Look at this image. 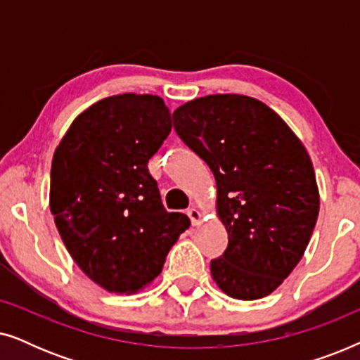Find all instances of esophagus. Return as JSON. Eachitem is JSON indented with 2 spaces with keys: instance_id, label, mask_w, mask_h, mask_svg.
<instances>
[{
  "instance_id": "obj_1",
  "label": "esophagus",
  "mask_w": 360,
  "mask_h": 360,
  "mask_svg": "<svg viewBox=\"0 0 360 360\" xmlns=\"http://www.w3.org/2000/svg\"><path fill=\"white\" fill-rule=\"evenodd\" d=\"M186 214L190 216V221L191 224L193 226H198L200 221H201V211L198 208H195V206H191V208H188V211H186Z\"/></svg>"
}]
</instances>
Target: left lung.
<instances>
[{
	"instance_id": "1",
	"label": "left lung",
	"mask_w": 360,
	"mask_h": 360,
	"mask_svg": "<svg viewBox=\"0 0 360 360\" xmlns=\"http://www.w3.org/2000/svg\"><path fill=\"white\" fill-rule=\"evenodd\" d=\"M174 129L213 172L228 248L211 260L229 297L272 293L297 267L319 211L313 164L277 112L243 95H210L174 111Z\"/></svg>"
}]
</instances>
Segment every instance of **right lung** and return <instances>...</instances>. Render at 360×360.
<instances>
[{
	"mask_svg": "<svg viewBox=\"0 0 360 360\" xmlns=\"http://www.w3.org/2000/svg\"><path fill=\"white\" fill-rule=\"evenodd\" d=\"M172 131L154 95L124 93L83 111L51 169V211L75 264L108 292L132 293L162 272L188 216L169 213L147 169Z\"/></svg>",
	"mask_w": 360,
	"mask_h": 360,
	"instance_id": "add662e5",
	"label": "right lung"
}]
</instances>
